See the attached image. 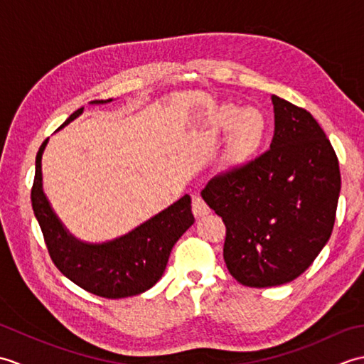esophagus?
<instances>
[{
	"label": "esophagus",
	"mask_w": 364,
	"mask_h": 364,
	"mask_svg": "<svg viewBox=\"0 0 364 364\" xmlns=\"http://www.w3.org/2000/svg\"><path fill=\"white\" fill-rule=\"evenodd\" d=\"M210 206L206 205L205 200L198 196L192 197V213H194L196 218H203V215L210 214Z\"/></svg>",
	"instance_id": "obj_1"
}]
</instances>
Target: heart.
<instances>
[{
    "label": "heart",
    "mask_w": 364,
    "mask_h": 364,
    "mask_svg": "<svg viewBox=\"0 0 364 364\" xmlns=\"http://www.w3.org/2000/svg\"><path fill=\"white\" fill-rule=\"evenodd\" d=\"M213 129L218 134L228 133L225 144V159L231 164H242L264 141L267 133V117L259 107H239L223 103L211 115Z\"/></svg>",
    "instance_id": "heart-1"
}]
</instances>
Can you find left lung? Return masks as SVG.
<instances>
[{"label": "left lung", "mask_w": 364, "mask_h": 364, "mask_svg": "<svg viewBox=\"0 0 364 364\" xmlns=\"http://www.w3.org/2000/svg\"><path fill=\"white\" fill-rule=\"evenodd\" d=\"M270 150L213 176L202 198L227 227L223 259L250 288L292 282L311 266L335 225L341 175L313 115L272 95Z\"/></svg>", "instance_id": "obj_1"}]
</instances>
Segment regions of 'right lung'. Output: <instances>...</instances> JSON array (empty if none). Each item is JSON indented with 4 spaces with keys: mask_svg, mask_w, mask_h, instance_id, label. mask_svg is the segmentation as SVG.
I'll use <instances>...</instances> for the list:
<instances>
[{
    "mask_svg": "<svg viewBox=\"0 0 364 364\" xmlns=\"http://www.w3.org/2000/svg\"><path fill=\"white\" fill-rule=\"evenodd\" d=\"M111 102L112 98L90 103L106 105ZM82 109L84 107H80L75 111L60 128L78 119ZM46 144L48 139L41 145L36 156L31 202L54 264L68 280L100 297H133L153 288L164 274L173 245L196 222L191 211V197L183 196L166 210L119 237L105 242L82 241L67 230L45 196L42 156Z\"/></svg>",
    "mask_w": 364,
    "mask_h": 364,
    "instance_id": "right-lung-1",
    "label": "right lung"
}]
</instances>
